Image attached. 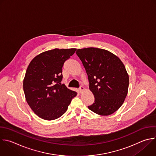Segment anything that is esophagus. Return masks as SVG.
Returning <instances> with one entry per match:
<instances>
[{
	"instance_id": "esophagus-1",
	"label": "esophagus",
	"mask_w": 156,
	"mask_h": 156,
	"mask_svg": "<svg viewBox=\"0 0 156 156\" xmlns=\"http://www.w3.org/2000/svg\"><path fill=\"white\" fill-rule=\"evenodd\" d=\"M84 89V87L83 86H80V88H79V90L80 92H82V91Z\"/></svg>"
}]
</instances>
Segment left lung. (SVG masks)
I'll return each mask as SVG.
<instances>
[{
	"instance_id": "left-lung-1",
	"label": "left lung",
	"mask_w": 156,
	"mask_h": 156,
	"mask_svg": "<svg viewBox=\"0 0 156 156\" xmlns=\"http://www.w3.org/2000/svg\"><path fill=\"white\" fill-rule=\"evenodd\" d=\"M76 53L87 73L94 103L88 108L108 116L117 111L127 96L129 78L120 59L111 52L97 48L78 49Z\"/></svg>"
}]
</instances>
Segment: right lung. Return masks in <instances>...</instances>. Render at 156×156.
Returning a JSON list of instances; mask_svg holds the SVG:
<instances>
[{
    "label": "right lung",
    "instance_id": "add662e5",
    "mask_svg": "<svg viewBox=\"0 0 156 156\" xmlns=\"http://www.w3.org/2000/svg\"><path fill=\"white\" fill-rule=\"evenodd\" d=\"M76 49H54L35 56L30 62L23 81L28 105L40 118L51 121L67 111L77 92L61 84L65 61Z\"/></svg>",
    "mask_w": 156,
    "mask_h": 156
}]
</instances>
